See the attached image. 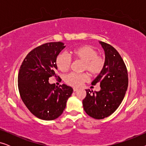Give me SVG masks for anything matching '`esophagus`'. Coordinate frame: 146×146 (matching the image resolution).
Instances as JSON below:
<instances>
[{
    "label": "esophagus",
    "instance_id": "esophagus-1",
    "mask_svg": "<svg viewBox=\"0 0 146 146\" xmlns=\"http://www.w3.org/2000/svg\"><path fill=\"white\" fill-rule=\"evenodd\" d=\"M73 90H74V92H76V91L78 90V89H77V88H73Z\"/></svg>",
    "mask_w": 146,
    "mask_h": 146
}]
</instances>
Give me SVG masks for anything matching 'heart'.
Instances as JSON below:
<instances>
[{
	"label": "heart",
	"instance_id": "b5f03b06",
	"mask_svg": "<svg viewBox=\"0 0 146 146\" xmlns=\"http://www.w3.org/2000/svg\"><path fill=\"white\" fill-rule=\"evenodd\" d=\"M76 60L83 62L82 70L88 71L92 75L96 76L103 71L105 67V60L98 55V52L93 47L88 45L76 48L70 52ZM56 66L62 72H67L71 65V59L64 53L60 54L56 60ZM88 80L87 74L71 73L65 77V82L73 87H79Z\"/></svg>",
	"mask_w": 146,
	"mask_h": 146
}]
</instances>
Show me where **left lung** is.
Returning <instances> with one entry per match:
<instances>
[{"label":"left lung","instance_id":"obj_1","mask_svg":"<svg viewBox=\"0 0 146 146\" xmlns=\"http://www.w3.org/2000/svg\"><path fill=\"white\" fill-rule=\"evenodd\" d=\"M105 52V67L92 82L100 84V90H86L82 101L86 113L94 119H104L116 110L122 102L128 86L124 62L116 50L108 44L99 42Z\"/></svg>","mask_w":146,"mask_h":146}]
</instances>
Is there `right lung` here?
I'll use <instances>...</instances> for the list:
<instances>
[{
	"label": "right lung",
	"mask_w": 146,
	"mask_h": 146,
	"mask_svg": "<svg viewBox=\"0 0 146 146\" xmlns=\"http://www.w3.org/2000/svg\"><path fill=\"white\" fill-rule=\"evenodd\" d=\"M66 47L61 42L46 43L28 54L19 70L18 86L26 106L34 115L43 120H53L64 110L72 88L56 86L49 78L56 75V60Z\"/></svg>",
	"instance_id": "add662e5"
}]
</instances>
